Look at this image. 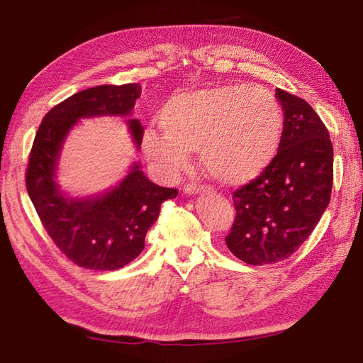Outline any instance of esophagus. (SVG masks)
Returning a JSON list of instances; mask_svg holds the SVG:
<instances>
[{
    "instance_id": "1",
    "label": "esophagus",
    "mask_w": 363,
    "mask_h": 363,
    "mask_svg": "<svg viewBox=\"0 0 363 363\" xmlns=\"http://www.w3.org/2000/svg\"><path fill=\"white\" fill-rule=\"evenodd\" d=\"M206 187L200 186V184H187V186H184V194L187 195H195V194H200V191H204Z\"/></svg>"
}]
</instances>
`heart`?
Returning a JSON list of instances; mask_svg holds the SVG:
<instances>
[{
    "mask_svg": "<svg viewBox=\"0 0 363 363\" xmlns=\"http://www.w3.org/2000/svg\"><path fill=\"white\" fill-rule=\"evenodd\" d=\"M163 135L146 132L143 151L168 174L200 149L208 174L244 186L272 165L285 137V111L272 91L240 83L177 92L159 110Z\"/></svg>",
    "mask_w": 363,
    "mask_h": 363,
    "instance_id": "obj_1",
    "label": "heart"
}]
</instances>
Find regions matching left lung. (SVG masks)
<instances>
[{
    "label": "left lung",
    "mask_w": 363,
    "mask_h": 363,
    "mask_svg": "<svg viewBox=\"0 0 363 363\" xmlns=\"http://www.w3.org/2000/svg\"><path fill=\"white\" fill-rule=\"evenodd\" d=\"M285 111V137L274 163L233 194L236 217L225 238L247 264L289 258L313 233L330 201L333 147L316 111L294 94L275 89Z\"/></svg>",
    "instance_id": "obj_1"
}]
</instances>
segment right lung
Listing matches in <instances>:
<instances>
[{
  "mask_svg": "<svg viewBox=\"0 0 363 363\" xmlns=\"http://www.w3.org/2000/svg\"><path fill=\"white\" fill-rule=\"evenodd\" d=\"M140 92L138 83L80 91L55 105L35 133L26 168L28 195L55 245L84 269L115 271L129 264L143 252L146 233L157 220L162 203L177 196L176 189L149 181L140 163L115 189L96 196H66L55 181L62 143L78 119L130 115ZM129 129L140 147V121L129 119Z\"/></svg>",
  "mask_w": 363,
  "mask_h": 363,
  "instance_id": "obj_1",
  "label": "right lung"
}]
</instances>
